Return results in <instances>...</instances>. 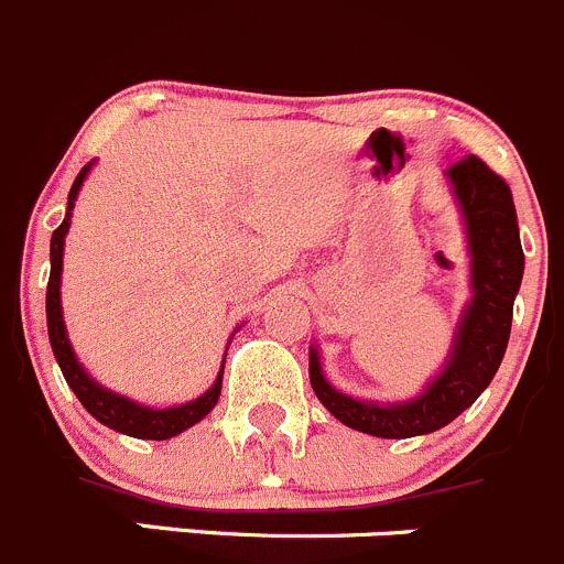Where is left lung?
Masks as SVG:
<instances>
[{"instance_id": "1", "label": "left lung", "mask_w": 564, "mask_h": 564, "mask_svg": "<svg viewBox=\"0 0 564 564\" xmlns=\"http://www.w3.org/2000/svg\"><path fill=\"white\" fill-rule=\"evenodd\" d=\"M471 256V303L457 322L444 371L408 402H364L336 391L322 375L311 347L308 375L319 402L341 424L377 438H413L446 427L477 402L505 358L512 327V303L521 289L523 250L512 193L479 156H463L446 171Z\"/></svg>"}]
</instances>
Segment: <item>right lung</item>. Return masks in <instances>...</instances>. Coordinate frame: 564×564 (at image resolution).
I'll return each instance as SVG.
<instances>
[{"mask_svg": "<svg viewBox=\"0 0 564 564\" xmlns=\"http://www.w3.org/2000/svg\"><path fill=\"white\" fill-rule=\"evenodd\" d=\"M90 165H85L76 176L74 187L68 193V209H65V220L59 223L57 231L52 234V272H48V286H46V325H48V341H52V352L57 358L59 369H63L65 382L70 386V391L76 393L82 404H85L87 413L96 421H101L104 427L115 430V433L131 435V438H143V441H167L173 435L184 433L193 424H198L204 415L212 413V408L217 404L223 391V366L220 375H217L215 386L204 393V397L193 399V402L176 404V408H162L154 410L149 404L131 402L129 397H120V393L107 391L104 386H98L90 375L85 371V366L76 360L74 347L68 341V333H65L63 322V305H59V275H63V245L65 234H68L70 226V212H74V200L79 195L82 182L90 173ZM226 364V358H223Z\"/></svg>", "mask_w": 564, "mask_h": 564, "instance_id": "right-lung-1", "label": "right lung"}]
</instances>
